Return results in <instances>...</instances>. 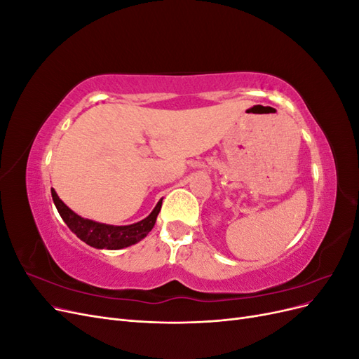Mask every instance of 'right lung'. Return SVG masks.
Listing matches in <instances>:
<instances>
[{
    "mask_svg": "<svg viewBox=\"0 0 359 359\" xmlns=\"http://www.w3.org/2000/svg\"><path fill=\"white\" fill-rule=\"evenodd\" d=\"M50 193H52L53 203H55L61 219L69 226V229L73 233H76V236H78L79 240H82L88 245L94 248H106V250L126 248L139 243L140 240H144L156 224L157 215L161 208V201H163L160 199L157 202L156 208L151 211V214L147 217V219L133 224H127V226H114V224L94 222L90 219H83V217L72 211L69 206L58 198L55 190L50 189Z\"/></svg>",
    "mask_w": 359,
    "mask_h": 359,
    "instance_id": "1",
    "label": "right lung"
}]
</instances>
